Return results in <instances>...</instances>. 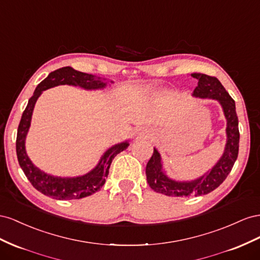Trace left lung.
Masks as SVG:
<instances>
[{
	"mask_svg": "<svg viewBox=\"0 0 260 260\" xmlns=\"http://www.w3.org/2000/svg\"><path fill=\"white\" fill-rule=\"evenodd\" d=\"M191 76L198 80L192 95L196 98H209L219 101L226 118V144L224 152L210 171L194 181H174L162 169L161 155L153 148V153L146 167L147 182L160 194L172 197H189L209 194L223 183L234 166L239 154V118L235 111V102L222 86L218 78L206 74L194 73Z\"/></svg>",
	"mask_w": 260,
	"mask_h": 260,
	"instance_id": "left-lung-1",
	"label": "left lung"
}]
</instances>
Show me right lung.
<instances>
[{"instance_id": "obj_1", "label": "right lung", "mask_w": 260, "mask_h": 260, "mask_svg": "<svg viewBox=\"0 0 260 260\" xmlns=\"http://www.w3.org/2000/svg\"><path fill=\"white\" fill-rule=\"evenodd\" d=\"M107 84L108 83H105V80H101L100 77H95L90 75V74L81 73L72 69L71 66H66V68L58 69L50 73L48 77L43 79L37 86L32 97L29 99L28 105L23 115H21V120L18 125L16 153L19 166L27 176V179L31 183L32 186L37 190L42 192L43 195L58 200H69L80 199L94 194L106 183L110 166L115 155L125 150L129 146V144L128 142H123L109 148L103 153L95 168L92 169L90 172L81 176L60 177L44 173L28 158L25 148L26 136L29 127H30L32 111L37 99L40 97L42 91L58 85H73L84 88L86 90H95V89H103L107 86Z\"/></svg>"}]
</instances>
